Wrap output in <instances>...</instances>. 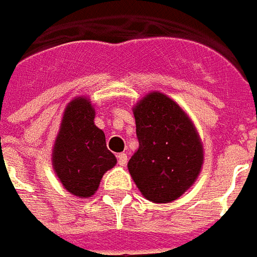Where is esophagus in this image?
<instances>
[{
  "mask_svg": "<svg viewBox=\"0 0 257 257\" xmlns=\"http://www.w3.org/2000/svg\"><path fill=\"white\" fill-rule=\"evenodd\" d=\"M127 160H128V159H127L126 153H119V155H117V164L121 166V167H123V166H126Z\"/></svg>",
  "mask_w": 257,
  "mask_h": 257,
  "instance_id": "1",
  "label": "esophagus"
}]
</instances>
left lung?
<instances>
[{
	"instance_id": "1",
	"label": "left lung",
	"mask_w": 257,
	"mask_h": 257,
	"mask_svg": "<svg viewBox=\"0 0 257 257\" xmlns=\"http://www.w3.org/2000/svg\"><path fill=\"white\" fill-rule=\"evenodd\" d=\"M140 147L127 168L144 197L156 204L182 196L201 172L204 148L192 119L177 101L151 91L133 106Z\"/></svg>"
}]
</instances>
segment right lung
Returning <instances> with one entry per match:
<instances>
[{
  "label": "right lung",
  "mask_w": 257,
  "mask_h": 257,
  "mask_svg": "<svg viewBox=\"0 0 257 257\" xmlns=\"http://www.w3.org/2000/svg\"><path fill=\"white\" fill-rule=\"evenodd\" d=\"M95 109L89 97H75L65 106L52 149V167L69 194L91 197L101 178L116 166L104 131L94 124Z\"/></svg>",
  "instance_id": "obj_1"
}]
</instances>
